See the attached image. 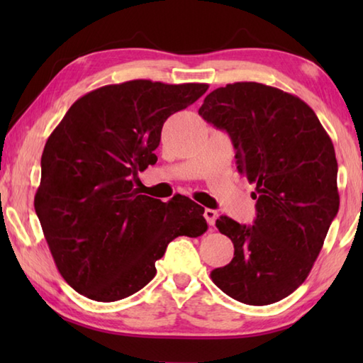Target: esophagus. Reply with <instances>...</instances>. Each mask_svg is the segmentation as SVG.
I'll return each mask as SVG.
<instances>
[{
  "label": "esophagus",
  "mask_w": 363,
  "mask_h": 363,
  "mask_svg": "<svg viewBox=\"0 0 363 363\" xmlns=\"http://www.w3.org/2000/svg\"><path fill=\"white\" fill-rule=\"evenodd\" d=\"M218 213L215 212L213 209H206L204 211V218L207 220V223H209V226H213L215 225V220H217Z\"/></svg>",
  "instance_id": "obj_1"
}]
</instances>
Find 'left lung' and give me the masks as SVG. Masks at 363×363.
Segmentation results:
<instances>
[{
    "label": "left lung",
    "instance_id": "1",
    "mask_svg": "<svg viewBox=\"0 0 363 363\" xmlns=\"http://www.w3.org/2000/svg\"><path fill=\"white\" fill-rule=\"evenodd\" d=\"M198 113L233 140L238 173L256 184L252 226L220 217L234 257L211 273L240 303L267 306L309 276L340 204L330 137L303 99L259 82L211 91Z\"/></svg>",
    "mask_w": 363,
    "mask_h": 363
}]
</instances>
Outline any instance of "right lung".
Returning <instances> with one entry per match:
<instances>
[{"mask_svg": "<svg viewBox=\"0 0 363 363\" xmlns=\"http://www.w3.org/2000/svg\"><path fill=\"white\" fill-rule=\"evenodd\" d=\"M207 84L134 79L81 96L46 140L37 217L59 273L89 299L112 303L156 276V260L179 235L207 230L204 207L142 195L138 172L154 165L169 115Z\"/></svg>", "mask_w": 363, "mask_h": 363, "instance_id": "right-lung-1", "label": "right lung"}]
</instances>
